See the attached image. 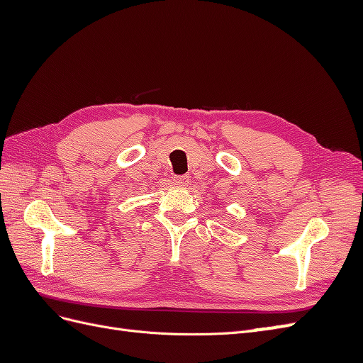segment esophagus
I'll return each instance as SVG.
<instances>
[{"mask_svg":"<svg viewBox=\"0 0 363 363\" xmlns=\"http://www.w3.org/2000/svg\"><path fill=\"white\" fill-rule=\"evenodd\" d=\"M172 183L177 186V188H186V186H189L191 179L188 177V175H182V177H174Z\"/></svg>","mask_w":363,"mask_h":363,"instance_id":"obj_1","label":"esophagus"}]
</instances>
